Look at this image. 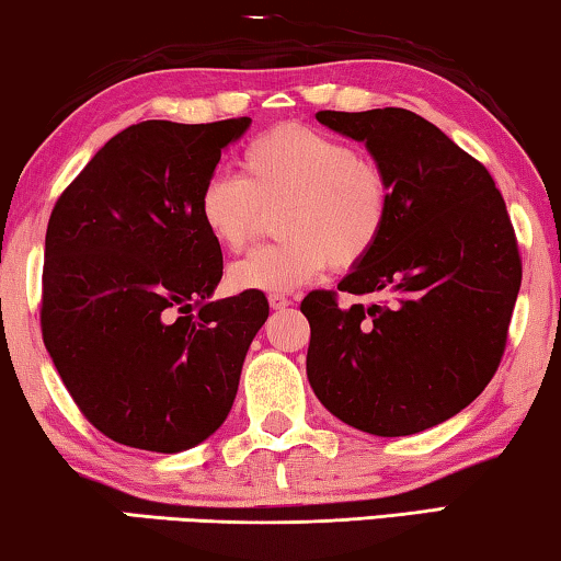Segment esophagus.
<instances>
[{
    "label": "esophagus",
    "mask_w": 561,
    "mask_h": 561,
    "mask_svg": "<svg viewBox=\"0 0 561 561\" xmlns=\"http://www.w3.org/2000/svg\"><path fill=\"white\" fill-rule=\"evenodd\" d=\"M267 304H271L273 311H283V308H288V306H290V298L280 296V294H273L271 298H267Z\"/></svg>",
    "instance_id": "1"
}]
</instances>
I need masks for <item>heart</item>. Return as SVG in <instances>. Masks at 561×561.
Returning <instances> with one entry per match:
<instances>
[{"instance_id":"obj_1","label":"heart","mask_w":561,"mask_h":561,"mask_svg":"<svg viewBox=\"0 0 561 561\" xmlns=\"http://www.w3.org/2000/svg\"><path fill=\"white\" fill-rule=\"evenodd\" d=\"M278 207V242L230 267L238 290L288 294L334 267L367 257L389 220V182L377 161L352 144L300 124L255 136L240 153V176L213 174L202 184L197 215L222 250L238 253L261 207Z\"/></svg>"}]
</instances>
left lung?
<instances>
[{"label": "left lung", "mask_w": 561, "mask_h": 561, "mask_svg": "<svg viewBox=\"0 0 561 561\" xmlns=\"http://www.w3.org/2000/svg\"><path fill=\"white\" fill-rule=\"evenodd\" d=\"M362 141L389 182L377 248L339 283L375 304L313 290L306 375L323 408L379 437L415 435L468 408L499 369L522 288L514 227L481 161L404 108L319 111Z\"/></svg>", "instance_id": "1"}]
</instances>
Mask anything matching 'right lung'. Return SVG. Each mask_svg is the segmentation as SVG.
I'll return each instance as SVG.
<instances>
[{
	"mask_svg": "<svg viewBox=\"0 0 561 561\" xmlns=\"http://www.w3.org/2000/svg\"><path fill=\"white\" fill-rule=\"evenodd\" d=\"M250 124L128 126L47 222L45 346L80 412L128 448L182 453L207 440L267 319L261 290L213 300L222 250L197 215L202 184Z\"/></svg>",
	"mask_w": 561,
	"mask_h": 561,
	"instance_id": "right-lung-1",
	"label": "right lung"
}]
</instances>
